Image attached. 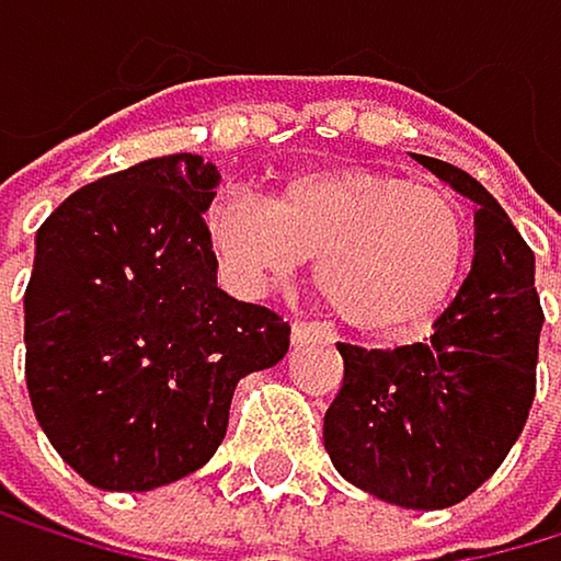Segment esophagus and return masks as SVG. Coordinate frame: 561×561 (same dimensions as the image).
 I'll return each instance as SVG.
<instances>
[{
  "label": "esophagus",
  "mask_w": 561,
  "mask_h": 561,
  "mask_svg": "<svg viewBox=\"0 0 561 561\" xmlns=\"http://www.w3.org/2000/svg\"><path fill=\"white\" fill-rule=\"evenodd\" d=\"M291 336H295V344H301V341H333V330L327 323H295Z\"/></svg>",
  "instance_id": "1"
}]
</instances>
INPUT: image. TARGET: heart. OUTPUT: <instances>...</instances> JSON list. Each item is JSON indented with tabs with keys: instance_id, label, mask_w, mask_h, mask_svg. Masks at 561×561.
Instances as JSON below:
<instances>
[{
	"instance_id": "heart-1",
	"label": "heart",
	"mask_w": 561,
	"mask_h": 561,
	"mask_svg": "<svg viewBox=\"0 0 561 561\" xmlns=\"http://www.w3.org/2000/svg\"><path fill=\"white\" fill-rule=\"evenodd\" d=\"M210 245L242 291L319 260L316 280L347 327L408 336L439 316L467 256V214L435 185L365 168L298 175L274 199L225 196L207 214Z\"/></svg>"
}]
</instances>
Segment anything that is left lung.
Masks as SVG:
<instances>
[{"mask_svg":"<svg viewBox=\"0 0 561 561\" xmlns=\"http://www.w3.org/2000/svg\"><path fill=\"white\" fill-rule=\"evenodd\" d=\"M478 203L474 263L425 344H336L344 382L323 443L362 492L408 510L457 506L489 481L538 393L541 298L534 252L492 193L463 168L414 153Z\"/></svg>","mask_w":561,"mask_h":561,"instance_id":"obj_1","label":"left lung"}]
</instances>
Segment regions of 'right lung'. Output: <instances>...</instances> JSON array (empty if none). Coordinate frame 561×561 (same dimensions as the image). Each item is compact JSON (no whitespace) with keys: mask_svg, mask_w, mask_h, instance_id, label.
Wrapping results in <instances>:
<instances>
[{"mask_svg":"<svg viewBox=\"0 0 561 561\" xmlns=\"http://www.w3.org/2000/svg\"><path fill=\"white\" fill-rule=\"evenodd\" d=\"M199 153L133 164L72 193L37 228L23 291L27 390L83 481L150 492L207 463L238 379L277 365L291 327L217 287Z\"/></svg>","mask_w":561,"mask_h":561,"instance_id":"right-lung-1","label":"right lung"}]
</instances>
